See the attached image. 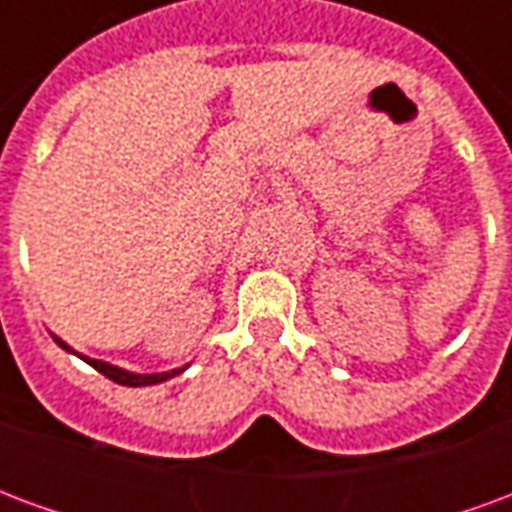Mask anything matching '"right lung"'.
I'll return each instance as SVG.
<instances>
[{
    "label": "right lung",
    "instance_id": "1",
    "mask_svg": "<svg viewBox=\"0 0 512 512\" xmlns=\"http://www.w3.org/2000/svg\"><path fill=\"white\" fill-rule=\"evenodd\" d=\"M54 340H57V337H54ZM57 343H60L62 348H65V351H71V348H68V345L62 343V340H57ZM82 359H84V362H87V365H90V367H95V370H98L101 376H106V378H109V381H115V384H123V386H150V384H161V381H167V378L178 376L180 370H183V367H180V370H172V373H153V376H136V373H128V370H120V367H115V365H106V362H98V359H87V356H82Z\"/></svg>",
    "mask_w": 512,
    "mask_h": 512
}]
</instances>
